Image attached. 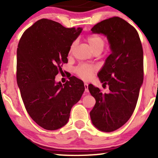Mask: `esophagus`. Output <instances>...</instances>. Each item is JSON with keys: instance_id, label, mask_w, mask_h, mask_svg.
<instances>
[{"instance_id": "34e87169", "label": "esophagus", "mask_w": 158, "mask_h": 158, "mask_svg": "<svg viewBox=\"0 0 158 158\" xmlns=\"http://www.w3.org/2000/svg\"><path fill=\"white\" fill-rule=\"evenodd\" d=\"M85 92L86 93H88L89 89H88V84L87 83H85Z\"/></svg>"}]
</instances>
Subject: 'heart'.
<instances>
[{
    "mask_svg": "<svg viewBox=\"0 0 158 158\" xmlns=\"http://www.w3.org/2000/svg\"><path fill=\"white\" fill-rule=\"evenodd\" d=\"M86 40L93 52L96 50H103V47H104V41L102 38L97 35H90L86 38ZM74 47L75 43H73L72 45L71 46V49H70L71 52L73 50ZM95 71H96V67L89 64H81L75 69L77 74L85 80H88L90 79Z\"/></svg>",
    "mask_w": 158,
    "mask_h": 158,
    "instance_id": "obj_1",
    "label": "heart"
}]
</instances>
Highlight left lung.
Wrapping results in <instances>:
<instances>
[{"instance_id": "left-lung-1", "label": "left lung", "mask_w": 158, "mask_h": 158, "mask_svg": "<svg viewBox=\"0 0 158 158\" xmlns=\"http://www.w3.org/2000/svg\"><path fill=\"white\" fill-rule=\"evenodd\" d=\"M91 31L107 38L111 54L98 73L109 93L88 86L96 101L89 115L98 130L112 132L127 123L136 106L143 80L142 46L136 30L118 17L101 21Z\"/></svg>"}]
</instances>
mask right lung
Wrapping results in <instances>:
<instances>
[{
	"label": "right lung",
	"mask_w": 158,
	"mask_h": 158,
	"mask_svg": "<svg viewBox=\"0 0 158 158\" xmlns=\"http://www.w3.org/2000/svg\"><path fill=\"white\" fill-rule=\"evenodd\" d=\"M81 27L66 28L41 19L24 32L17 51V81L30 117L39 126L55 131L66 125L71 108L81 98L85 85L75 77L62 85L55 77L68 63L72 43Z\"/></svg>",
	"instance_id": "1"
}]
</instances>
